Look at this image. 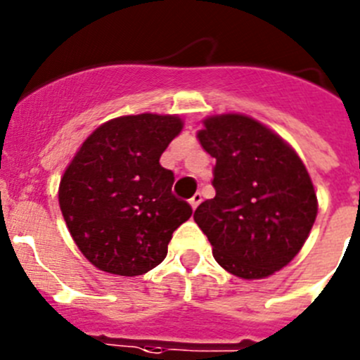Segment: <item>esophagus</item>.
Returning <instances> with one entry per match:
<instances>
[{"label":"esophagus","instance_id":"34e87169","mask_svg":"<svg viewBox=\"0 0 360 360\" xmlns=\"http://www.w3.org/2000/svg\"><path fill=\"white\" fill-rule=\"evenodd\" d=\"M189 203H191V207H193V209H196V207L202 203V194H200V193L194 194V196L189 200Z\"/></svg>","mask_w":360,"mask_h":360}]
</instances>
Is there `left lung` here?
<instances>
[{"mask_svg":"<svg viewBox=\"0 0 360 360\" xmlns=\"http://www.w3.org/2000/svg\"><path fill=\"white\" fill-rule=\"evenodd\" d=\"M198 131L216 158V196L194 212L221 268L245 280L266 278L302 250L318 198L302 158L282 137L243 114L207 117Z\"/></svg>","mask_w":360,"mask_h":360,"instance_id":"1","label":"left lung"}]
</instances>
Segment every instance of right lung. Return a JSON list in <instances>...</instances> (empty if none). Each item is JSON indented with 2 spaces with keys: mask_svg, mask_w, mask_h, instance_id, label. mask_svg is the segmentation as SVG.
<instances>
[{
  "mask_svg": "<svg viewBox=\"0 0 360 360\" xmlns=\"http://www.w3.org/2000/svg\"><path fill=\"white\" fill-rule=\"evenodd\" d=\"M182 127L178 115L115 117L89 135L65 169L62 216L85 259L101 271L137 276L153 269L193 214L171 193L173 171L158 162Z\"/></svg>",
  "mask_w": 360,
  "mask_h": 360,
  "instance_id": "add662e5",
  "label": "right lung"
}]
</instances>
